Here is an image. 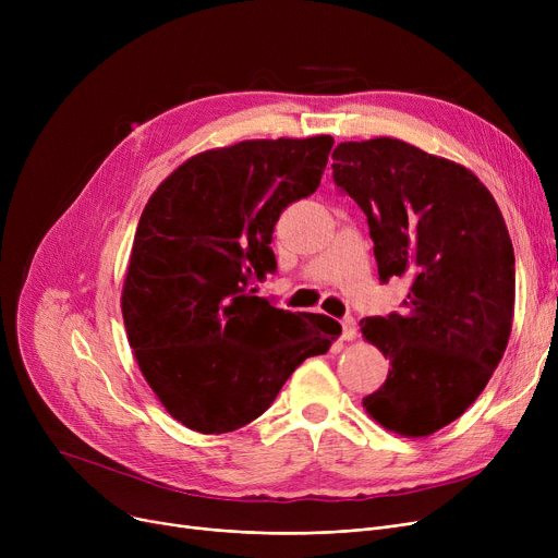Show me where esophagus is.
I'll return each mask as SVG.
<instances>
[{
	"label": "esophagus",
	"mask_w": 558,
	"mask_h": 558,
	"mask_svg": "<svg viewBox=\"0 0 558 558\" xmlns=\"http://www.w3.org/2000/svg\"><path fill=\"white\" fill-rule=\"evenodd\" d=\"M357 337V324H355V318H343L341 320V339L343 341H353Z\"/></svg>",
	"instance_id": "1"
}]
</instances>
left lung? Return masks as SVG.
<instances>
[{
  "label": "left lung",
  "mask_w": 558,
  "mask_h": 558,
  "mask_svg": "<svg viewBox=\"0 0 558 558\" xmlns=\"http://www.w3.org/2000/svg\"><path fill=\"white\" fill-rule=\"evenodd\" d=\"M332 160L368 219L379 280L409 278L402 314L360 324L391 362L362 404L389 432L429 436L477 400L507 350L515 257L505 217L471 169L396 137L341 142Z\"/></svg>",
  "instance_id": "obj_1"
}]
</instances>
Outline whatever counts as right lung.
<instances>
[{
    "label": "right lung",
    "mask_w": 558,
    "mask_h": 558,
    "mask_svg": "<svg viewBox=\"0 0 558 558\" xmlns=\"http://www.w3.org/2000/svg\"><path fill=\"white\" fill-rule=\"evenodd\" d=\"M330 135L244 140L175 167L140 217L122 287L137 366L169 416L226 434L262 416L307 357L341 335L251 287L276 271L274 226L316 192Z\"/></svg>",
    "instance_id": "add662e5"
}]
</instances>
